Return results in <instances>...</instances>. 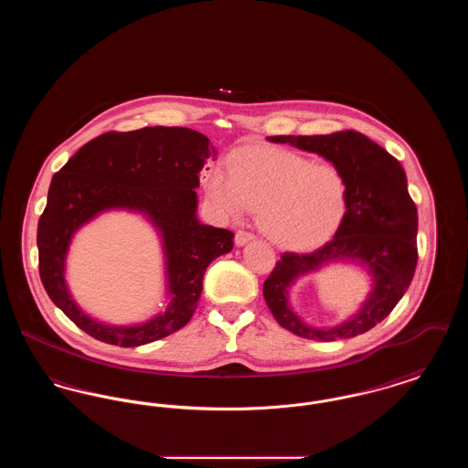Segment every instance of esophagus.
I'll return each mask as SVG.
<instances>
[{"mask_svg":"<svg viewBox=\"0 0 468 468\" xmlns=\"http://www.w3.org/2000/svg\"><path fill=\"white\" fill-rule=\"evenodd\" d=\"M250 240H254L252 233H247V231H237L235 233V244H237V247H242V245L250 242Z\"/></svg>","mask_w":468,"mask_h":468,"instance_id":"esophagus-1","label":"esophagus"}]
</instances>
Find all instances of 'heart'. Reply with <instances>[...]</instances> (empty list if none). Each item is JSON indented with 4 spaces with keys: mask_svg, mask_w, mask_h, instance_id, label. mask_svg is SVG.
<instances>
[{
    "mask_svg": "<svg viewBox=\"0 0 468 468\" xmlns=\"http://www.w3.org/2000/svg\"><path fill=\"white\" fill-rule=\"evenodd\" d=\"M216 168L207 193L224 216L239 219L256 210V223L270 242L305 250L328 240L344 221L349 186L330 163L314 165L288 149L247 145Z\"/></svg>",
    "mask_w": 468,
    "mask_h": 468,
    "instance_id": "1",
    "label": "heart"
}]
</instances>
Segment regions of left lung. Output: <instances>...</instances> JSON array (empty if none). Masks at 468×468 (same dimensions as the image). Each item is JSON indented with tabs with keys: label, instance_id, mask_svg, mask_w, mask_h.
I'll return each instance as SVG.
<instances>
[{
	"label": "left lung",
	"instance_id": "8db88e82",
	"mask_svg": "<svg viewBox=\"0 0 468 468\" xmlns=\"http://www.w3.org/2000/svg\"><path fill=\"white\" fill-rule=\"evenodd\" d=\"M273 144H290L324 157L349 186L344 221L334 239L309 254L284 252L263 284L268 309L291 334L330 342L365 334L378 324L401 300L418 265V208L407 189L399 159L357 132L332 134L268 136ZM335 262L363 267L371 291L349 319L328 329L307 325L290 305V288L300 276Z\"/></svg>",
	"mask_w": 468,
	"mask_h": 468
}]
</instances>
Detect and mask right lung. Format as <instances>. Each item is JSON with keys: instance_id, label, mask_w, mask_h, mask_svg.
I'll return each instance as SVG.
<instances>
[{"instance_id": "right-lung-1", "label": "right lung", "mask_w": 468, "mask_h": 468, "mask_svg": "<svg viewBox=\"0 0 468 468\" xmlns=\"http://www.w3.org/2000/svg\"><path fill=\"white\" fill-rule=\"evenodd\" d=\"M218 153L189 128L153 126L100 134L52 177L38 221L40 279L56 307L86 334L112 346L151 344L186 326L198 307L207 267L233 249V233L198 219L200 174ZM208 170V168H207ZM111 209L140 213L157 229L169 305L147 322L109 325L72 300L66 258L76 231Z\"/></svg>"}]
</instances>
